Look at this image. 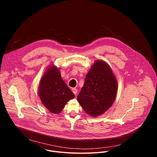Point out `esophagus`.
<instances>
[{"mask_svg":"<svg viewBox=\"0 0 157 157\" xmlns=\"http://www.w3.org/2000/svg\"><path fill=\"white\" fill-rule=\"evenodd\" d=\"M72 91H73V93L76 95V94H77V92H78V89H76V88H72Z\"/></svg>","mask_w":157,"mask_h":157,"instance_id":"esophagus-1","label":"esophagus"}]
</instances>
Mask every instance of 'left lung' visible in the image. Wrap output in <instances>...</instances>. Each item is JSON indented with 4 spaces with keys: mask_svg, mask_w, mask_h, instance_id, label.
<instances>
[{
    "mask_svg": "<svg viewBox=\"0 0 157 157\" xmlns=\"http://www.w3.org/2000/svg\"><path fill=\"white\" fill-rule=\"evenodd\" d=\"M117 89V81L110 66L105 61L98 59L86 75L77 99L86 113L98 117L113 105Z\"/></svg>",
    "mask_w": 157,
    "mask_h": 157,
    "instance_id": "1",
    "label": "left lung"
}]
</instances>
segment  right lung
<instances>
[{"instance_id": "1", "label": "right lung", "mask_w": 157, "mask_h": 157, "mask_svg": "<svg viewBox=\"0 0 157 157\" xmlns=\"http://www.w3.org/2000/svg\"><path fill=\"white\" fill-rule=\"evenodd\" d=\"M38 96L52 113H60L66 103L75 98V94L61 78L57 66L52 64L44 71L39 84Z\"/></svg>"}]
</instances>
